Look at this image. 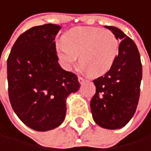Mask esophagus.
I'll list each match as a JSON object with an SVG mask.
<instances>
[{
	"label": "esophagus",
	"mask_w": 151,
	"mask_h": 151,
	"mask_svg": "<svg viewBox=\"0 0 151 151\" xmlns=\"http://www.w3.org/2000/svg\"><path fill=\"white\" fill-rule=\"evenodd\" d=\"M78 82L80 83V84H83L85 83V79L83 77H78Z\"/></svg>",
	"instance_id": "1"
}]
</instances>
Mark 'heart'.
I'll return each mask as SVG.
<instances>
[{"label": "heart", "instance_id": "obj_1", "mask_svg": "<svg viewBox=\"0 0 151 151\" xmlns=\"http://www.w3.org/2000/svg\"><path fill=\"white\" fill-rule=\"evenodd\" d=\"M119 43L109 30L96 27H76L67 32L62 42L56 45V53L61 66L70 70L76 63L91 77L106 74L119 53Z\"/></svg>", "mask_w": 151, "mask_h": 151}]
</instances>
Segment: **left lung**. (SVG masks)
Instances as JSON below:
<instances>
[{
	"label": "left lung",
	"instance_id": "left-lung-1",
	"mask_svg": "<svg viewBox=\"0 0 151 151\" xmlns=\"http://www.w3.org/2000/svg\"><path fill=\"white\" fill-rule=\"evenodd\" d=\"M121 41L112 68L93 80L96 93L91 100L94 121L106 129L125 127L135 113L140 97L142 68L134 42L114 26H105Z\"/></svg>",
	"mask_w": 151,
	"mask_h": 151
}]
</instances>
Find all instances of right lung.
<instances>
[{
    "instance_id": "obj_1",
    "label": "right lung",
    "mask_w": 151,
    "mask_h": 151,
    "mask_svg": "<svg viewBox=\"0 0 151 151\" xmlns=\"http://www.w3.org/2000/svg\"><path fill=\"white\" fill-rule=\"evenodd\" d=\"M57 24L35 26L20 35L7 61L9 97L17 117L30 128L45 132L58 127L66 116V101L76 93L77 76L59 64Z\"/></svg>"
}]
</instances>
